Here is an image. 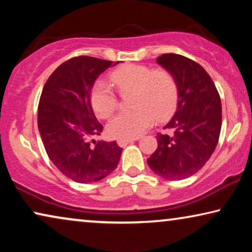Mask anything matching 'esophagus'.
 I'll return each instance as SVG.
<instances>
[{"label": "esophagus", "mask_w": 252, "mask_h": 252, "mask_svg": "<svg viewBox=\"0 0 252 252\" xmlns=\"http://www.w3.org/2000/svg\"><path fill=\"white\" fill-rule=\"evenodd\" d=\"M140 137H135V139H119L117 140V143H118L119 147H126L127 144L134 142V141H137Z\"/></svg>", "instance_id": "obj_1"}]
</instances>
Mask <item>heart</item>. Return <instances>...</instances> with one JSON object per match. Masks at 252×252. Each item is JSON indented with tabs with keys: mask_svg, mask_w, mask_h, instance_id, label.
Wrapping results in <instances>:
<instances>
[{
	"mask_svg": "<svg viewBox=\"0 0 252 252\" xmlns=\"http://www.w3.org/2000/svg\"><path fill=\"white\" fill-rule=\"evenodd\" d=\"M112 84L120 93L132 91L133 110L122 111L110 120L106 130L115 139H134L153 125L155 120L170 116L177 105L178 85L166 70H155L144 65L128 64L113 71ZM91 102L96 115L108 118L118 104L111 86L99 80L93 86Z\"/></svg>",
	"mask_w": 252,
	"mask_h": 252,
	"instance_id": "obj_1",
	"label": "heart"
}]
</instances>
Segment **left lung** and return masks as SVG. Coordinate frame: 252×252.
<instances>
[{"label":"left lung","instance_id":"1","mask_svg":"<svg viewBox=\"0 0 252 252\" xmlns=\"http://www.w3.org/2000/svg\"><path fill=\"white\" fill-rule=\"evenodd\" d=\"M157 63L178 85V104L164 128L174 135L158 134V147L148 165L159 177L182 180L204 166L215 151L221 129V102L212 79L201 65L177 54H164Z\"/></svg>","mask_w":252,"mask_h":252}]
</instances>
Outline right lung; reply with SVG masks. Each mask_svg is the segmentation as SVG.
Returning <instances> with one entry per match:
<instances>
[{"label":"right lung","mask_w":252,"mask_h":252,"mask_svg":"<svg viewBox=\"0 0 252 252\" xmlns=\"http://www.w3.org/2000/svg\"><path fill=\"white\" fill-rule=\"evenodd\" d=\"M112 63L74 57L60 65L44 85L37 126L50 160L65 177L79 184L102 180L116 170L123 149L116 141H95L103 126L96 119L91 92L96 79Z\"/></svg>","instance_id":"1"}]
</instances>
